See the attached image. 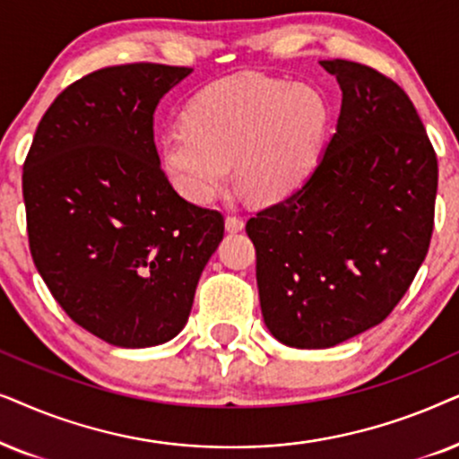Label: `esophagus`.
Returning <instances> with one entry per match:
<instances>
[{
	"instance_id": "34e87169",
	"label": "esophagus",
	"mask_w": 459,
	"mask_h": 459,
	"mask_svg": "<svg viewBox=\"0 0 459 459\" xmlns=\"http://www.w3.org/2000/svg\"><path fill=\"white\" fill-rule=\"evenodd\" d=\"M243 220L237 218V216H226L224 220V229L226 233H239V230H243Z\"/></svg>"
}]
</instances>
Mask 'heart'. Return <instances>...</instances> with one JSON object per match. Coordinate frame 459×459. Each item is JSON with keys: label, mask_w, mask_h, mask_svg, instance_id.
Masks as SVG:
<instances>
[{"label": "heart", "mask_w": 459, "mask_h": 459, "mask_svg": "<svg viewBox=\"0 0 459 459\" xmlns=\"http://www.w3.org/2000/svg\"><path fill=\"white\" fill-rule=\"evenodd\" d=\"M327 102L310 85L237 75L188 102L185 124L159 138V161L174 186L207 204L235 182L255 204L290 197L308 180L327 132Z\"/></svg>", "instance_id": "b5f03b06"}]
</instances>
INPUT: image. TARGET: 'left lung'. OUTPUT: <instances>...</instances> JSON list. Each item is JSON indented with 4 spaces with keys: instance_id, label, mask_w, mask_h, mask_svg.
Wrapping results in <instances>:
<instances>
[{
    "instance_id": "8db88e82",
    "label": "left lung",
    "mask_w": 459,
    "mask_h": 459,
    "mask_svg": "<svg viewBox=\"0 0 459 459\" xmlns=\"http://www.w3.org/2000/svg\"><path fill=\"white\" fill-rule=\"evenodd\" d=\"M335 134L291 197L247 220L264 323L281 344L332 348L380 325L429 254L437 155L409 96L351 60Z\"/></svg>"
}]
</instances>
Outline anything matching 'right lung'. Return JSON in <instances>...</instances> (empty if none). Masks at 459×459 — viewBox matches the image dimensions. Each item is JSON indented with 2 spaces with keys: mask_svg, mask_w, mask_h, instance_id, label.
I'll return each instance as SVG.
<instances>
[{
  "mask_svg": "<svg viewBox=\"0 0 459 459\" xmlns=\"http://www.w3.org/2000/svg\"><path fill=\"white\" fill-rule=\"evenodd\" d=\"M191 71L136 63L82 77L41 117L22 168L41 279L77 325L113 346L176 338L224 235L222 213L174 191L152 136L159 100Z\"/></svg>",
  "mask_w": 459,
  "mask_h": 459,
  "instance_id": "obj_1",
  "label": "right lung"
}]
</instances>
